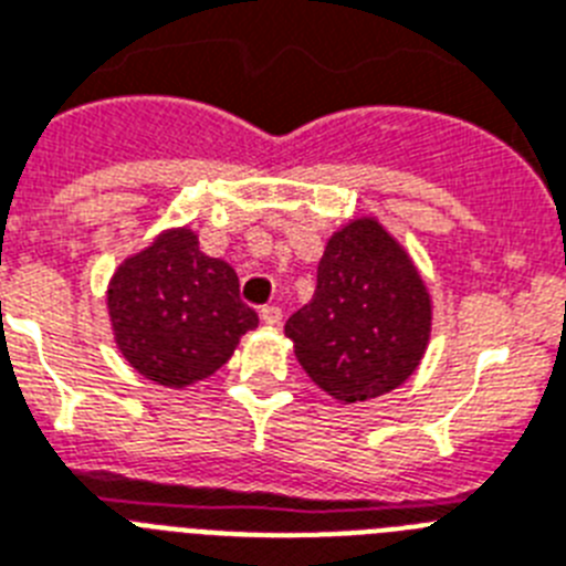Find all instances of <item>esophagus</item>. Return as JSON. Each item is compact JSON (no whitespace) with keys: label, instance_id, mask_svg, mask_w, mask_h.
<instances>
[{"label":"esophagus","instance_id":"esophagus-1","mask_svg":"<svg viewBox=\"0 0 566 566\" xmlns=\"http://www.w3.org/2000/svg\"><path fill=\"white\" fill-rule=\"evenodd\" d=\"M261 322L268 327H279L282 325V307H275V305H268V307H261Z\"/></svg>","mask_w":566,"mask_h":566}]
</instances>
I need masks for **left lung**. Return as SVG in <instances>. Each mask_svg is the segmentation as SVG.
Listing matches in <instances>:
<instances>
[{
	"mask_svg": "<svg viewBox=\"0 0 566 566\" xmlns=\"http://www.w3.org/2000/svg\"><path fill=\"white\" fill-rule=\"evenodd\" d=\"M284 334L322 391L345 406L374 400L400 388L429 348V287L377 218H350L327 239L313 298Z\"/></svg>",
	"mask_w": 566,
	"mask_h": 566,
	"instance_id": "obj_1",
	"label": "left lung"
}]
</instances>
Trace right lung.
<instances>
[{"instance_id": "add662e5", "label": "right lung", "mask_w": 566, "mask_h": 566, "mask_svg": "<svg viewBox=\"0 0 566 566\" xmlns=\"http://www.w3.org/2000/svg\"><path fill=\"white\" fill-rule=\"evenodd\" d=\"M108 319L123 359L166 388L207 379L259 327L239 298V275L201 253L189 227L164 230L140 253L123 259L106 291Z\"/></svg>"}]
</instances>
